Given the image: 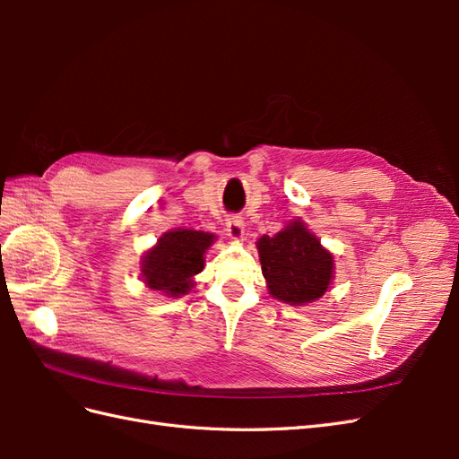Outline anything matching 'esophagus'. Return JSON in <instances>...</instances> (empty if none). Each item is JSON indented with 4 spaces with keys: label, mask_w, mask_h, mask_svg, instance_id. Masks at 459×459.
<instances>
[{
    "label": "esophagus",
    "mask_w": 459,
    "mask_h": 459,
    "mask_svg": "<svg viewBox=\"0 0 459 459\" xmlns=\"http://www.w3.org/2000/svg\"><path fill=\"white\" fill-rule=\"evenodd\" d=\"M226 233H228V238L233 239V241L243 239V235H245V221H243V218H239V216L228 218L226 220Z\"/></svg>",
    "instance_id": "1"
}]
</instances>
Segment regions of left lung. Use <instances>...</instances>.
Wrapping results in <instances>:
<instances>
[{
    "instance_id": "1",
    "label": "left lung",
    "mask_w": 459,
    "mask_h": 459,
    "mask_svg": "<svg viewBox=\"0 0 459 459\" xmlns=\"http://www.w3.org/2000/svg\"><path fill=\"white\" fill-rule=\"evenodd\" d=\"M268 293L290 307L322 299L335 280L333 253L300 218L290 220L275 235L256 241Z\"/></svg>"
}]
</instances>
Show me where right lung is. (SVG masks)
<instances>
[{
    "mask_svg": "<svg viewBox=\"0 0 459 459\" xmlns=\"http://www.w3.org/2000/svg\"><path fill=\"white\" fill-rule=\"evenodd\" d=\"M216 241L214 233L176 228L162 233L142 256V280L164 297H184L195 287V275L204 268V256Z\"/></svg>",
    "mask_w": 459,
    "mask_h": 459,
    "instance_id": "add662e5",
    "label": "right lung"
}]
</instances>
